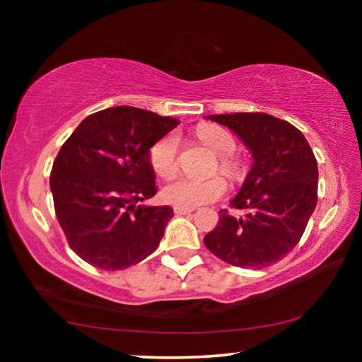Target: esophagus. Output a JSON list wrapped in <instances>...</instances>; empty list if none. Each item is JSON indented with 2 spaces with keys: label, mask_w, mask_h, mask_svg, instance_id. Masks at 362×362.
I'll use <instances>...</instances> for the list:
<instances>
[{
  "label": "esophagus",
  "mask_w": 362,
  "mask_h": 362,
  "mask_svg": "<svg viewBox=\"0 0 362 362\" xmlns=\"http://www.w3.org/2000/svg\"><path fill=\"white\" fill-rule=\"evenodd\" d=\"M192 209H189V207H175V214L177 216H187L191 214Z\"/></svg>",
  "instance_id": "esophagus-1"
}]
</instances>
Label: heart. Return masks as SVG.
Segmentation results:
<instances>
[{
	"label": "heart",
	"instance_id": "obj_1",
	"mask_svg": "<svg viewBox=\"0 0 362 362\" xmlns=\"http://www.w3.org/2000/svg\"><path fill=\"white\" fill-rule=\"evenodd\" d=\"M196 136L211 148L219 158V170L227 176L235 175V163L230 160V155L235 150V141L224 128L204 123L196 128ZM177 148L180 140L176 135H166L156 141L150 150V163L153 171L163 180H170L177 171ZM227 191L226 181L219 176L207 177V180H191V177H180L170 182L161 192L163 201L176 207H197L209 204L221 199Z\"/></svg>",
	"mask_w": 362,
	"mask_h": 362
}]
</instances>
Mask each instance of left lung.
<instances>
[{
	"label": "left lung",
	"instance_id": "8db88e82",
	"mask_svg": "<svg viewBox=\"0 0 362 362\" xmlns=\"http://www.w3.org/2000/svg\"><path fill=\"white\" fill-rule=\"evenodd\" d=\"M207 120L234 132L252 155L244 185L230 201L244 217L219 211L204 237L216 257L242 269H265L290 254L318 201V165L298 128L267 113H226Z\"/></svg>",
	"mask_w": 362,
	"mask_h": 362
}]
</instances>
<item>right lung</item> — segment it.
I'll list each match as a JSON object with an SVG mask.
<instances>
[{
  "mask_svg": "<svg viewBox=\"0 0 362 362\" xmlns=\"http://www.w3.org/2000/svg\"><path fill=\"white\" fill-rule=\"evenodd\" d=\"M177 123L135 107L105 108L83 118L59 150L49 177L54 209L87 264L120 270L158 249L173 209L140 202L156 194L151 146Z\"/></svg>",
  "mask_w": 362,
  "mask_h": 362,
  "instance_id": "1",
  "label": "right lung"
}]
</instances>
